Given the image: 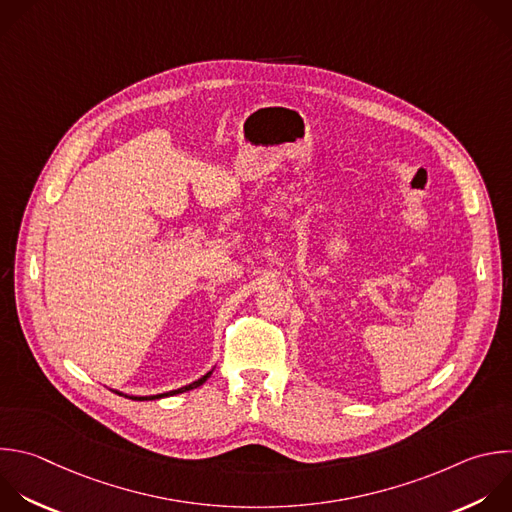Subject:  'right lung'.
<instances>
[{"label":"right lung","instance_id":"right-lung-1","mask_svg":"<svg viewBox=\"0 0 512 512\" xmlns=\"http://www.w3.org/2000/svg\"><path fill=\"white\" fill-rule=\"evenodd\" d=\"M211 376V372L209 374H205L201 380H197V382H193V384H189V386H183V388H179V390H173V392H166V394H158V396H134L132 400H156V398H164V396H175V394H183V392H189V390H193V388H199V386H203L205 382H207V378ZM116 394H120V392H116ZM120 396H124V394H120ZM128 398V396H126Z\"/></svg>","mask_w":512,"mask_h":512}]
</instances>
